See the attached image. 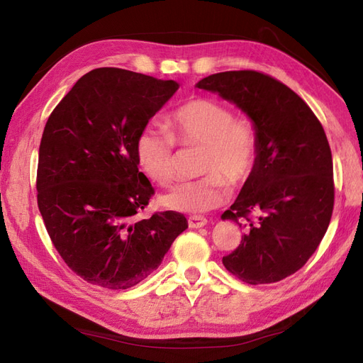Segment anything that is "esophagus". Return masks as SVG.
I'll return each instance as SVG.
<instances>
[{"label": "esophagus", "instance_id": "34e87169", "mask_svg": "<svg viewBox=\"0 0 363 363\" xmlns=\"http://www.w3.org/2000/svg\"><path fill=\"white\" fill-rule=\"evenodd\" d=\"M188 224L191 228H200V227H204L207 224V219L204 216H200V215H192L188 218Z\"/></svg>", "mask_w": 363, "mask_h": 363}]
</instances>
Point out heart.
<instances>
[{
    "instance_id": "1",
    "label": "heart",
    "mask_w": 363,
    "mask_h": 363,
    "mask_svg": "<svg viewBox=\"0 0 363 363\" xmlns=\"http://www.w3.org/2000/svg\"><path fill=\"white\" fill-rule=\"evenodd\" d=\"M164 125H147L136 138L138 163L147 177L160 186L172 183L175 142L182 147L201 145L199 171L204 174L160 196L162 206L169 211H212L227 200L228 183H244L255 169L259 152L256 125L221 101L194 98L168 113Z\"/></svg>"
}]
</instances>
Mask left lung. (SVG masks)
Masks as SVG:
<instances>
[{"mask_svg":"<svg viewBox=\"0 0 363 363\" xmlns=\"http://www.w3.org/2000/svg\"><path fill=\"white\" fill-rule=\"evenodd\" d=\"M196 87L235 103L259 136L255 169L221 216L245 230L224 267L248 284L286 279L309 260L332 219L333 160L324 128L298 95L268 74L218 72Z\"/></svg>","mask_w":363,"mask_h":363,"instance_id":"1","label":"left lung"}]
</instances>
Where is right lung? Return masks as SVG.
Instances as JSON below:
<instances>
[{
    "mask_svg": "<svg viewBox=\"0 0 363 363\" xmlns=\"http://www.w3.org/2000/svg\"><path fill=\"white\" fill-rule=\"evenodd\" d=\"M177 89L174 80L98 68L72 86L47 121L38 206L52 245L86 281L136 286L188 228L172 211L136 218L155 195L138 168L136 138Z\"/></svg>",
    "mask_w": 363,
    "mask_h": 363,
    "instance_id": "1",
    "label": "right lung"
}]
</instances>
